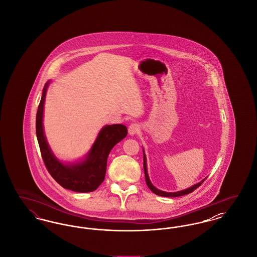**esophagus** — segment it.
I'll use <instances>...</instances> for the list:
<instances>
[{
  "label": "esophagus",
  "mask_w": 257,
  "mask_h": 257,
  "mask_svg": "<svg viewBox=\"0 0 257 257\" xmlns=\"http://www.w3.org/2000/svg\"><path fill=\"white\" fill-rule=\"evenodd\" d=\"M139 131H140V126L138 123H132L128 128V132L131 136L137 134Z\"/></svg>",
  "instance_id": "34e87169"
}]
</instances>
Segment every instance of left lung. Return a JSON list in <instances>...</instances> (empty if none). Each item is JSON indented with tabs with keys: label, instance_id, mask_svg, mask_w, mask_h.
Masks as SVG:
<instances>
[{
	"label": "left lung",
	"instance_id": "left-lung-1",
	"mask_svg": "<svg viewBox=\"0 0 257 257\" xmlns=\"http://www.w3.org/2000/svg\"><path fill=\"white\" fill-rule=\"evenodd\" d=\"M144 170H145V175H146V182H147V186H148V188L154 193V194H156V195H158V196H168V197H175V196H185V195H188V194H191L192 192H194L195 190H196V188H198L201 184L204 182V180L206 179V178H204L202 181H200L199 183L196 184V185H194L193 187H191V188H189V189H186V190H184V191H180V192H175V193H167V192H163V191H160L158 189H156L151 182H150V180H149V178H148V174H147V158H146V154L144 153Z\"/></svg>",
	"mask_w": 257,
	"mask_h": 257
}]
</instances>
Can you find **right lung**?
<instances>
[{"label":"right lung","instance_id":"right-lung-1","mask_svg":"<svg viewBox=\"0 0 257 257\" xmlns=\"http://www.w3.org/2000/svg\"><path fill=\"white\" fill-rule=\"evenodd\" d=\"M48 84L43 88L36 119V131L41 157L51 176L61 187L78 193L92 192L104 181L110 150L126 137L127 128L122 124L105 126L100 131L85 161L76 165H63L53 155L43 133V107Z\"/></svg>","mask_w":257,"mask_h":257}]
</instances>
